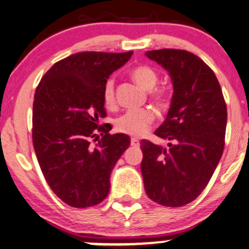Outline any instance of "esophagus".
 <instances>
[{"label": "esophagus", "instance_id": "esophagus-1", "mask_svg": "<svg viewBox=\"0 0 249 249\" xmlns=\"http://www.w3.org/2000/svg\"><path fill=\"white\" fill-rule=\"evenodd\" d=\"M131 145L138 147L139 145H141V142H139V139H137V138H131Z\"/></svg>", "mask_w": 249, "mask_h": 249}]
</instances>
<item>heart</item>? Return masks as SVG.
Wrapping results in <instances>:
<instances>
[{
    "mask_svg": "<svg viewBox=\"0 0 249 249\" xmlns=\"http://www.w3.org/2000/svg\"><path fill=\"white\" fill-rule=\"evenodd\" d=\"M131 76L142 89L150 91L157 84V74L154 70L147 66H138L133 68ZM104 103L106 106H112L114 104V83L112 79L106 81L104 87ZM154 112L150 108H139V110L126 111L124 114L116 119V129L119 132L126 133L130 136H142L149 129L150 124L154 120Z\"/></svg>",
    "mask_w": 249,
    "mask_h": 249,
    "instance_id": "b5f03b06",
    "label": "heart"
}]
</instances>
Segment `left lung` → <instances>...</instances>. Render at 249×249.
<instances>
[{"label":"left lung","instance_id":"1","mask_svg":"<svg viewBox=\"0 0 249 249\" xmlns=\"http://www.w3.org/2000/svg\"><path fill=\"white\" fill-rule=\"evenodd\" d=\"M168 72L174 93L164 122L155 131L166 146L142 141L141 169L146 195L166 207H182L207 187L225 147L227 107L214 72L181 49L147 51Z\"/></svg>","mask_w":249,"mask_h":249}]
</instances>
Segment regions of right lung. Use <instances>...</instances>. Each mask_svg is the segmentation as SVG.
<instances>
[{"label": "right lung", "instance_id": "add662e5", "mask_svg": "<svg viewBox=\"0 0 249 249\" xmlns=\"http://www.w3.org/2000/svg\"><path fill=\"white\" fill-rule=\"evenodd\" d=\"M132 54H73L54 64L35 91L33 145L48 185L68 206L86 208L106 198L112 169L130 146L129 136L110 135L111 127L99 126V119L106 116L108 76Z\"/></svg>", "mask_w": 249, "mask_h": 249}]
</instances>
